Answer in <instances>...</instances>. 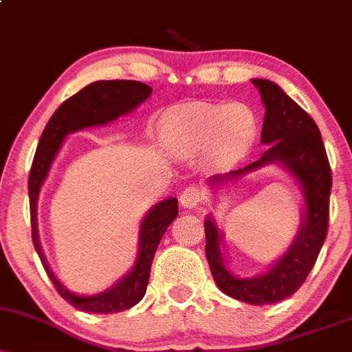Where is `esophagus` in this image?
Masks as SVG:
<instances>
[{"instance_id":"obj_1","label":"esophagus","mask_w":352,"mask_h":352,"mask_svg":"<svg viewBox=\"0 0 352 352\" xmlns=\"http://www.w3.org/2000/svg\"><path fill=\"white\" fill-rule=\"evenodd\" d=\"M205 199H207V193L199 185H190L180 193V204L185 208L199 207L200 204H204Z\"/></svg>"}]
</instances>
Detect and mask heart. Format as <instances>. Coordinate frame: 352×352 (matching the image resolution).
Here are the masks:
<instances>
[{"label": "heart", "instance_id": "heart-1", "mask_svg": "<svg viewBox=\"0 0 352 352\" xmlns=\"http://www.w3.org/2000/svg\"><path fill=\"white\" fill-rule=\"evenodd\" d=\"M165 145L180 157L208 152L210 159L228 164L240 159L253 144L256 122L240 104L227 107L187 104L168 112L160 125Z\"/></svg>", "mask_w": 352, "mask_h": 352}]
</instances>
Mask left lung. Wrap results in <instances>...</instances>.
<instances>
[{"label":"left lung","instance_id":"8db88e82","mask_svg":"<svg viewBox=\"0 0 352 352\" xmlns=\"http://www.w3.org/2000/svg\"><path fill=\"white\" fill-rule=\"evenodd\" d=\"M253 84L266 107L261 142L268 144V148L260 160L232 172L230 177L233 179L268 162H283L301 182L306 197V217L292 248L260 278L240 280L225 270L218 252L220 235L210 218L205 221V253L213 280L225 294L250 305H273L296 293L316 263L328 235L333 175L321 132L308 112L276 84L265 79H253ZM213 180H223V177Z\"/></svg>","mask_w":352,"mask_h":352}]
</instances>
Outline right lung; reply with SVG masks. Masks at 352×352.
Segmentation results:
<instances>
[{"label": "right lung", "mask_w": 352, "mask_h": 352, "mask_svg": "<svg viewBox=\"0 0 352 352\" xmlns=\"http://www.w3.org/2000/svg\"><path fill=\"white\" fill-rule=\"evenodd\" d=\"M151 94L152 87L139 80H98V82L89 84L60 104L44 127L38 148H36L30 179H28L33 245L56 292L80 311L98 314L119 313V311L132 308L142 300L148 278H151L153 254L157 252V246L162 240L165 230L179 215V201L177 199L160 201L144 218L142 227H140L139 258L132 272L124 280H120L114 288L106 293L96 294V296H76L60 285L43 256L41 245L38 240V227H36V204H38L39 188L50 172L52 160L60 148L64 137L79 129L111 122L120 114H127L129 111L139 106Z\"/></svg>", "instance_id": "obj_1"}]
</instances>
